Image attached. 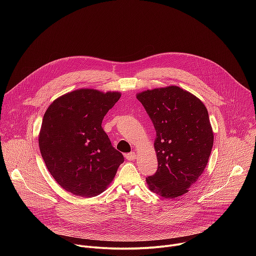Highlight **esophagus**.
<instances>
[{
	"instance_id": "obj_1",
	"label": "esophagus",
	"mask_w": 256,
	"mask_h": 256,
	"mask_svg": "<svg viewBox=\"0 0 256 256\" xmlns=\"http://www.w3.org/2000/svg\"><path fill=\"white\" fill-rule=\"evenodd\" d=\"M126 158L128 161H132V160H134V159L136 158V155L134 152H130V153H128V154L126 155Z\"/></svg>"
}]
</instances>
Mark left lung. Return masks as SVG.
<instances>
[{"label": "left lung", "instance_id": "1", "mask_svg": "<svg viewBox=\"0 0 256 256\" xmlns=\"http://www.w3.org/2000/svg\"><path fill=\"white\" fill-rule=\"evenodd\" d=\"M150 116L158 169L146 178L149 190L175 198L188 192L204 172L214 144L204 104L194 94L168 86L136 94Z\"/></svg>", "mask_w": 256, "mask_h": 256}]
</instances>
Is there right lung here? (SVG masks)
I'll return each mask as SVG.
<instances>
[{
  "instance_id": "1",
  "label": "right lung",
  "mask_w": 256,
  "mask_h": 256,
  "mask_svg": "<svg viewBox=\"0 0 256 256\" xmlns=\"http://www.w3.org/2000/svg\"><path fill=\"white\" fill-rule=\"evenodd\" d=\"M120 92L79 89L56 99L44 116L38 144L58 184L82 198L103 192L124 161L101 124Z\"/></svg>"
}]
</instances>
